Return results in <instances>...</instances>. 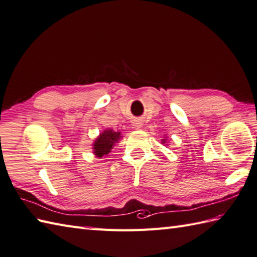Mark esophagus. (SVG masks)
I'll return each mask as SVG.
<instances>
[{
    "label": "esophagus",
    "mask_w": 257,
    "mask_h": 257,
    "mask_svg": "<svg viewBox=\"0 0 257 257\" xmlns=\"http://www.w3.org/2000/svg\"><path fill=\"white\" fill-rule=\"evenodd\" d=\"M134 126H135V128H140L142 126V122L140 120H135Z\"/></svg>",
    "instance_id": "esophagus-1"
}]
</instances>
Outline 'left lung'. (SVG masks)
I'll use <instances>...</instances> for the list:
<instances>
[{
    "instance_id": "obj_1",
    "label": "left lung",
    "mask_w": 257,
    "mask_h": 257,
    "mask_svg": "<svg viewBox=\"0 0 257 257\" xmlns=\"http://www.w3.org/2000/svg\"><path fill=\"white\" fill-rule=\"evenodd\" d=\"M163 141H164V140H163Z\"/></svg>"
}]
</instances>
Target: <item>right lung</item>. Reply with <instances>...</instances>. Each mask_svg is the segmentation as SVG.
<instances>
[{"mask_svg":"<svg viewBox=\"0 0 257 257\" xmlns=\"http://www.w3.org/2000/svg\"><path fill=\"white\" fill-rule=\"evenodd\" d=\"M119 138H120V133H115L112 130H105L94 142V153L98 158L108 154Z\"/></svg>","mask_w":257,"mask_h":257,"instance_id":"right-lung-1","label":"right lung"}]
</instances>
